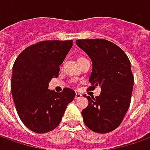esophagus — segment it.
<instances>
[{
	"label": "esophagus",
	"instance_id": "34e87169",
	"mask_svg": "<svg viewBox=\"0 0 150 150\" xmlns=\"http://www.w3.org/2000/svg\"><path fill=\"white\" fill-rule=\"evenodd\" d=\"M82 95L80 93H75V100H78L79 98H81Z\"/></svg>",
	"mask_w": 150,
	"mask_h": 150
}]
</instances>
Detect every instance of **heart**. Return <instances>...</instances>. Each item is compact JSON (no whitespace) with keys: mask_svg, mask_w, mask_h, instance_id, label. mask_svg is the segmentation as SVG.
<instances>
[{"mask_svg":"<svg viewBox=\"0 0 150 150\" xmlns=\"http://www.w3.org/2000/svg\"><path fill=\"white\" fill-rule=\"evenodd\" d=\"M84 59V58H82V57H80V58H79V59L78 60H79V59Z\"/></svg>","mask_w":150,"mask_h":150,"instance_id":"heart-1","label":"heart"}]
</instances>
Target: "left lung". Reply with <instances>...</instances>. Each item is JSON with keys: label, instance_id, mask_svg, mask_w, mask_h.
<instances>
[{"label": "left lung", "instance_id": "left-lung-1", "mask_svg": "<svg viewBox=\"0 0 150 150\" xmlns=\"http://www.w3.org/2000/svg\"><path fill=\"white\" fill-rule=\"evenodd\" d=\"M75 43L92 62L88 89H101L96 98L83 95L88 100L82 111L83 122L95 132H112L121 124L131 102L134 78L130 61L119 46L105 39H79Z\"/></svg>", "mask_w": 150, "mask_h": 150}]
</instances>
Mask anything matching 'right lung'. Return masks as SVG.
<instances>
[{"instance_id":"obj_1","label":"right lung","mask_w":150,"mask_h":150,"mask_svg":"<svg viewBox=\"0 0 150 150\" xmlns=\"http://www.w3.org/2000/svg\"><path fill=\"white\" fill-rule=\"evenodd\" d=\"M73 41H43L29 46L18 55L13 67L11 91L20 119L31 131L46 133L61 122L75 92L50 90L49 83L59 76Z\"/></svg>"}]
</instances>
